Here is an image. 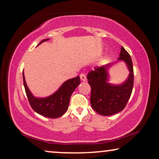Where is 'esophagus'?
<instances>
[{
    "label": "esophagus",
    "mask_w": 159,
    "mask_h": 159,
    "mask_svg": "<svg viewBox=\"0 0 159 159\" xmlns=\"http://www.w3.org/2000/svg\"><path fill=\"white\" fill-rule=\"evenodd\" d=\"M80 79H81L82 81H83V82L87 81V77L84 74H81V75H80Z\"/></svg>",
    "instance_id": "34e87169"
}]
</instances>
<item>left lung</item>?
Returning a JSON list of instances; mask_svg holds the SVG:
<instances>
[{
	"instance_id": "1",
	"label": "left lung",
	"mask_w": 159,
	"mask_h": 159,
	"mask_svg": "<svg viewBox=\"0 0 159 159\" xmlns=\"http://www.w3.org/2000/svg\"><path fill=\"white\" fill-rule=\"evenodd\" d=\"M121 61L125 63L129 75L121 84H111L108 71L112 66ZM87 78L91 87L90 103L93 109L102 116L116 114L125 108L132 92L134 72L132 58L121 47L119 58L116 62L95 67L94 70L88 73Z\"/></svg>"
}]
</instances>
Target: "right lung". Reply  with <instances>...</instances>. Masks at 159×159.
<instances>
[{"label":"right lung","instance_id":"right-lung-1","mask_svg":"<svg viewBox=\"0 0 159 159\" xmlns=\"http://www.w3.org/2000/svg\"><path fill=\"white\" fill-rule=\"evenodd\" d=\"M48 40L49 38L42 40L38 46L42 43ZM23 81L30 104L34 111L43 116L56 119L63 116L69 108L71 95L80 84V76H77L75 78L66 80L55 93L49 96L44 98L35 97L31 93L26 83L24 71Z\"/></svg>","mask_w":159,"mask_h":159}]
</instances>
